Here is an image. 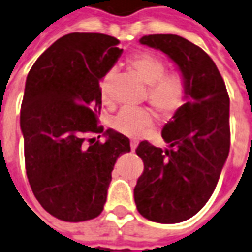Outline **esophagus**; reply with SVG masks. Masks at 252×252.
Instances as JSON below:
<instances>
[{
  "mask_svg": "<svg viewBox=\"0 0 252 252\" xmlns=\"http://www.w3.org/2000/svg\"><path fill=\"white\" fill-rule=\"evenodd\" d=\"M137 146H138V141L137 139H131V141H130V147H131V150H135V149H137Z\"/></svg>",
  "mask_w": 252,
  "mask_h": 252,
  "instance_id": "1",
  "label": "esophagus"
}]
</instances>
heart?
I'll list each match as a JSON object with an SVG mask.
<instances>
[{
	"instance_id": "heart-1",
	"label": "heart",
	"mask_w": 252,
	"mask_h": 252,
	"mask_svg": "<svg viewBox=\"0 0 252 252\" xmlns=\"http://www.w3.org/2000/svg\"><path fill=\"white\" fill-rule=\"evenodd\" d=\"M127 67L147 85L146 98L163 118H170L185 103L189 95V85L182 71H166V63L151 53L141 52L128 58ZM111 71H107L99 81V95L103 105L110 103ZM154 125V114L149 109L125 107L111 121V126L124 135L137 138L147 133Z\"/></svg>"
}]
</instances>
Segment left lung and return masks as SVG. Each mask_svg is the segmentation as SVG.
Segmentation results:
<instances>
[{"mask_svg": "<svg viewBox=\"0 0 252 252\" xmlns=\"http://www.w3.org/2000/svg\"><path fill=\"white\" fill-rule=\"evenodd\" d=\"M173 60L189 85L187 102L164 125L169 149L138 145L143 173L134 189L142 217L179 223L194 217L217 187L230 151V98L218 67L199 46L175 34L139 39Z\"/></svg>", "mask_w": 252, "mask_h": 252, "instance_id": "obj_1", "label": "left lung"}]
</instances>
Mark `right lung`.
Listing matches in <instances>:
<instances>
[{"mask_svg":"<svg viewBox=\"0 0 252 252\" xmlns=\"http://www.w3.org/2000/svg\"><path fill=\"white\" fill-rule=\"evenodd\" d=\"M118 43L101 33L66 34L26 78L20 118L26 175L39 205L65 222L102 213L115 162L130 151L127 137L98 124L99 81L122 54ZM88 133L108 139L88 140Z\"/></svg>","mask_w":252,"mask_h":252,"instance_id":"1","label":"right lung"}]
</instances>
